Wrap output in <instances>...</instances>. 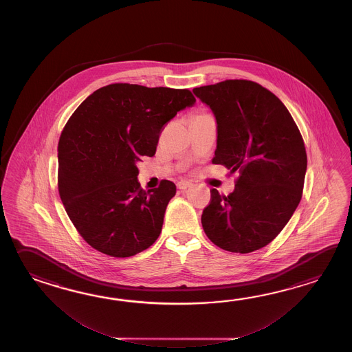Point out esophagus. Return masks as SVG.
Wrapping results in <instances>:
<instances>
[{
    "label": "esophagus",
    "mask_w": 352,
    "mask_h": 352,
    "mask_svg": "<svg viewBox=\"0 0 352 352\" xmlns=\"http://www.w3.org/2000/svg\"><path fill=\"white\" fill-rule=\"evenodd\" d=\"M191 182H188V181H179L177 182V188L181 190V191H184V190H187L188 187H191Z\"/></svg>",
    "instance_id": "1"
}]
</instances>
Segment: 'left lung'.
Returning a JSON list of instances; mask_svg holds the SVG:
<instances>
[{
    "label": "left lung",
    "instance_id": "1",
    "mask_svg": "<svg viewBox=\"0 0 352 352\" xmlns=\"http://www.w3.org/2000/svg\"><path fill=\"white\" fill-rule=\"evenodd\" d=\"M192 91L217 120L212 164L239 173L232 194L210 191L204 232L228 252H254L282 232L302 199L307 170L302 135L285 105L258 82L225 80Z\"/></svg>",
    "mask_w": 352,
    "mask_h": 352
}]
</instances>
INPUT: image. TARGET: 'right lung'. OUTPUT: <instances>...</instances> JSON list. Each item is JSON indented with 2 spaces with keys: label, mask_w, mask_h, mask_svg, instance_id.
Instances as JSON below:
<instances>
[{
  "label": "right lung",
  "mask_w": 352,
  "mask_h": 352,
  "mask_svg": "<svg viewBox=\"0 0 352 352\" xmlns=\"http://www.w3.org/2000/svg\"><path fill=\"white\" fill-rule=\"evenodd\" d=\"M196 102L187 89L116 82L76 108L60 135L58 187L76 230L103 254L127 258L157 240L176 185L144 191L137 162L156 153L161 129Z\"/></svg>",
  "instance_id": "add662e5"
}]
</instances>
